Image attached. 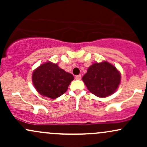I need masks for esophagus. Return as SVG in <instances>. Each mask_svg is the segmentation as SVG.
<instances>
[{
  "label": "esophagus",
  "mask_w": 147,
  "mask_h": 147,
  "mask_svg": "<svg viewBox=\"0 0 147 147\" xmlns=\"http://www.w3.org/2000/svg\"><path fill=\"white\" fill-rule=\"evenodd\" d=\"M81 77H82V76H81L80 75H78L75 76V79H77V80H80Z\"/></svg>",
  "instance_id": "1"
}]
</instances>
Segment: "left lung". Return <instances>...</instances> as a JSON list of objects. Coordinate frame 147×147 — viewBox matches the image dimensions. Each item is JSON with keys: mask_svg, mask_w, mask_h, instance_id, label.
<instances>
[{"mask_svg": "<svg viewBox=\"0 0 147 147\" xmlns=\"http://www.w3.org/2000/svg\"><path fill=\"white\" fill-rule=\"evenodd\" d=\"M82 80L91 93L99 97H106L117 90L121 75L114 65L103 61L90 65Z\"/></svg>", "mask_w": 147, "mask_h": 147, "instance_id": "left-lung-1", "label": "left lung"}]
</instances>
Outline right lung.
<instances>
[{
    "label": "right lung",
    "instance_id": "right-lung-1",
    "mask_svg": "<svg viewBox=\"0 0 147 147\" xmlns=\"http://www.w3.org/2000/svg\"><path fill=\"white\" fill-rule=\"evenodd\" d=\"M32 79L40 95L56 99L66 92L74 77L60 68L57 63L48 61L33 72Z\"/></svg>",
    "mask_w": 147,
    "mask_h": 147
}]
</instances>
